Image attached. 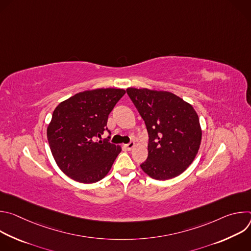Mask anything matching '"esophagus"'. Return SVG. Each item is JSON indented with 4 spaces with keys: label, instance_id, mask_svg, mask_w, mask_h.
Returning a JSON list of instances; mask_svg holds the SVG:
<instances>
[{
    "label": "esophagus",
    "instance_id": "obj_1",
    "mask_svg": "<svg viewBox=\"0 0 251 251\" xmlns=\"http://www.w3.org/2000/svg\"><path fill=\"white\" fill-rule=\"evenodd\" d=\"M125 147H126V149H127L128 151H130V150H132V149L135 147V143H134V142H130L129 144L125 145Z\"/></svg>",
    "mask_w": 251,
    "mask_h": 251
}]
</instances>
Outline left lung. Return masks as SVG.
I'll return each mask as SVG.
<instances>
[{
	"mask_svg": "<svg viewBox=\"0 0 251 251\" xmlns=\"http://www.w3.org/2000/svg\"><path fill=\"white\" fill-rule=\"evenodd\" d=\"M149 134L148 158L141 165L159 181L181 175L195 160L201 128L194 107L176 94L148 88H127Z\"/></svg>",
	"mask_w": 251,
	"mask_h": 251,
	"instance_id": "1",
	"label": "left lung"
}]
</instances>
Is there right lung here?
<instances>
[{
  "label": "right lung",
  "mask_w": 251,
  "mask_h": 251,
  "mask_svg": "<svg viewBox=\"0 0 251 251\" xmlns=\"http://www.w3.org/2000/svg\"><path fill=\"white\" fill-rule=\"evenodd\" d=\"M125 92L119 88L86 90L56 106L47 129L48 141L56 165L73 180L92 184L110 171L121 147L95 139L107 130L108 115Z\"/></svg>",
  "instance_id": "right-lung-1"
}]
</instances>
